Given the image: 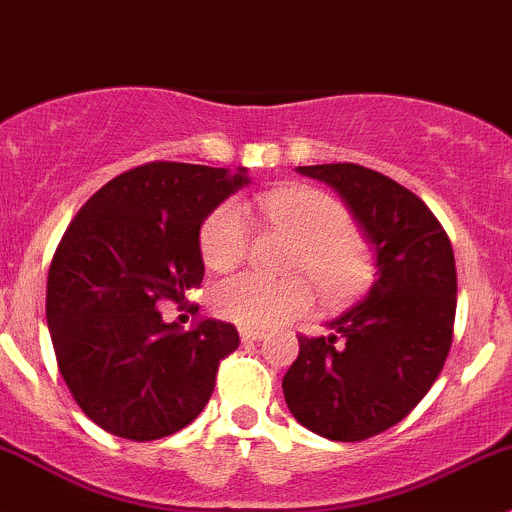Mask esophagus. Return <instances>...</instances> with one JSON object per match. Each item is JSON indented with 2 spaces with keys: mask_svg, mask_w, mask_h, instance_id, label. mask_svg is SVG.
Wrapping results in <instances>:
<instances>
[{
  "mask_svg": "<svg viewBox=\"0 0 512 512\" xmlns=\"http://www.w3.org/2000/svg\"><path fill=\"white\" fill-rule=\"evenodd\" d=\"M240 337L242 342H262L265 332H260V329H240Z\"/></svg>",
  "mask_w": 512,
  "mask_h": 512,
  "instance_id": "34e87169",
  "label": "esophagus"
}]
</instances>
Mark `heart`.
Instances as JSON below:
<instances>
[{"label": "heart", "mask_w": 512, "mask_h": 512, "mask_svg": "<svg viewBox=\"0 0 512 512\" xmlns=\"http://www.w3.org/2000/svg\"><path fill=\"white\" fill-rule=\"evenodd\" d=\"M257 210L272 225L285 227L302 240L292 272L314 280L327 302H342L366 285L371 275L364 245L354 235L349 210L332 195L314 188H277L257 195ZM250 247V223L237 203H223L200 227L205 265L227 272L240 265ZM215 312L242 329H270L314 302V289L304 277H275L242 272L215 285L210 294Z\"/></svg>", "instance_id": "heart-1"}]
</instances>
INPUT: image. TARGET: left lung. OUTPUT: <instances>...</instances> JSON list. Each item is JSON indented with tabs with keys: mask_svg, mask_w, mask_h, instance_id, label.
Returning a JSON list of instances; mask_svg holds the SVG:
<instances>
[{
	"mask_svg": "<svg viewBox=\"0 0 512 512\" xmlns=\"http://www.w3.org/2000/svg\"><path fill=\"white\" fill-rule=\"evenodd\" d=\"M339 193L374 247L376 280L361 302L299 337L282 391L302 426L332 441L386 431L428 394L446 364L456 319V260L418 195L356 163L299 165Z\"/></svg>",
	"mask_w": 512,
	"mask_h": 512,
	"instance_id": "obj_1",
	"label": "left lung"
}]
</instances>
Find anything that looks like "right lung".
Masks as SVG:
<instances>
[{"label":"right lung","instance_id":"add662e5","mask_svg":"<svg viewBox=\"0 0 512 512\" xmlns=\"http://www.w3.org/2000/svg\"><path fill=\"white\" fill-rule=\"evenodd\" d=\"M250 183L190 163H148L108 180L61 237L46 282V324L59 371L86 416L113 436L156 441L198 418L220 359L235 352L232 324L163 322L203 282L200 227Z\"/></svg>","mask_w":512,"mask_h":512}]
</instances>
